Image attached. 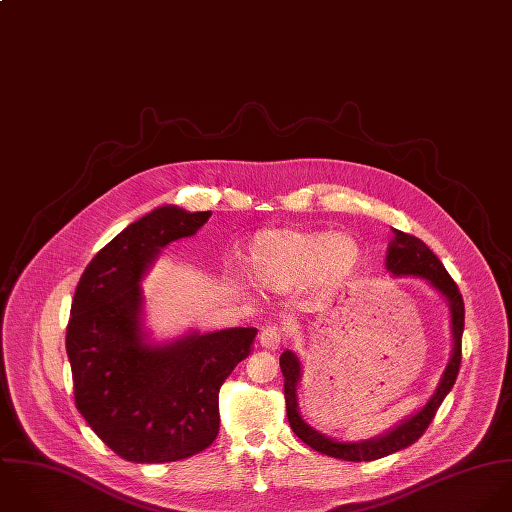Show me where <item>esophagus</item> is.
I'll list each match as a JSON object with an SVG mask.
<instances>
[{
  "instance_id": "obj_1",
  "label": "esophagus",
  "mask_w": 512,
  "mask_h": 512,
  "mask_svg": "<svg viewBox=\"0 0 512 512\" xmlns=\"http://www.w3.org/2000/svg\"><path fill=\"white\" fill-rule=\"evenodd\" d=\"M283 336H285L283 328L277 326V324H271V326H267V328L261 330L259 342H261V346L267 348V350H277V348L281 346V342H283Z\"/></svg>"
}]
</instances>
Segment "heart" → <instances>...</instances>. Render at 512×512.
Here are the masks:
<instances>
[{
    "mask_svg": "<svg viewBox=\"0 0 512 512\" xmlns=\"http://www.w3.org/2000/svg\"><path fill=\"white\" fill-rule=\"evenodd\" d=\"M247 271L267 291H291L314 283L322 291L344 287L362 265L360 243L346 233L271 227L247 245Z\"/></svg>",
    "mask_w": 512,
    "mask_h": 512,
    "instance_id": "1",
    "label": "heart"
}]
</instances>
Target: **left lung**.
Masks as SVG:
<instances>
[{
	"label": "left lung",
	"mask_w": 512,
	"mask_h": 512,
	"mask_svg": "<svg viewBox=\"0 0 512 512\" xmlns=\"http://www.w3.org/2000/svg\"><path fill=\"white\" fill-rule=\"evenodd\" d=\"M386 267L396 277H402V275L423 277L437 291H441L447 297L449 307H451L453 354L443 372L439 388L435 390L431 400L425 404V408L419 409L415 415H411L402 425H398L384 437L362 441V443H340V441H332V439L316 433L301 419L299 409H297V384L301 378V364L291 350H285L281 354L279 364H281V372L285 376V402H287L289 425L297 433V437L307 443L308 447H312L314 451H318L322 455L334 457V459H344V461H354V463L376 461V459H382L386 455L402 451L411 443H415L429 427L431 419L435 417L445 396L451 392V388L457 380V374H459L461 338H463V326H465V305H463V297L459 293L457 283L451 279V275L447 273L443 263L437 259V255L419 237L398 231V229H396V237L388 249Z\"/></svg>",
	"instance_id": "obj_1"
}]
</instances>
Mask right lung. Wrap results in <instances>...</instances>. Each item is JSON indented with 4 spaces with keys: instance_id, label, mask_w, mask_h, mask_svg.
<instances>
[{
    "instance_id": "1",
    "label": "right lung",
    "mask_w": 512,
    "mask_h": 512,
    "mask_svg": "<svg viewBox=\"0 0 512 512\" xmlns=\"http://www.w3.org/2000/svg\"><path fill=\"white\" fill-rule=\"evenodd\" d=\"M211 211L166 205L130 223L91 259L67 324L75 406L116 455L170 463L207 449L219 433V388L245 360L255 328L190 334L168 346L140 336L138 281L156 253L194 235Z\"/></svg>"
}]
</instances>
